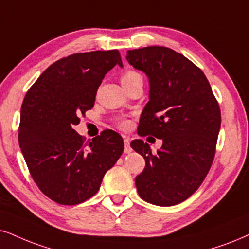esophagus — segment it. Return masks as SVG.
<instances>
[{
    "mask_svg": "<svg viewBox=\"0 0 249 249\" xmlns=\"http://www.w3.org/2000/svg\"><path fill=\"white\" fill-rule=\"evenodd\" d=\"M124 144H125V148H124V152L126 153V154H128V153H131V150H132V148H131V146H130V140L127 139V138H125L124 139Z\"/></svg>",
    "mask_w": 249,
    "mask_h": 249,
    "instance_id": "esophagus-1",
    "label": "esophagus"
}]
</instances>
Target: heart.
I'll return each mask as SVG.
<instances>
[{
    "label": "heart",
    "mask_w": 249,
    "mask_h": 249,
    "mask_svg": "<svg viewBox=\"0 0 249 249\" xmlns=\"http://www.w3.org/2000/svg\"><path fill=\"white\" fill-rule=\"evenodd\" d=\"M139 79H142L139 73H137V72H134V71H126L122 74L121 83L123 86H124V85H128V84L133 83V81L139 80ZM117 124L121 128H127L128 125H130V123H128L127 119H121V121H118Z\"/></svg>",
    "instance_id": "obj_1"
}]
</instances>
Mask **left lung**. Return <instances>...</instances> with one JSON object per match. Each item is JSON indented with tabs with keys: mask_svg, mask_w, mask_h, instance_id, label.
Segmentation results:
<instances>
[{
	"mask_svg": "<svg viewBox=\"0 0 249 249\" xmlns=\"http://www.w3.org/2000/svg\"><path fill=\"white\" fill-rule=\"evenodd\" d=\"M126 59L149 78V101L138 134L163 140L155 154L141 139L131 142L146 161L135 186L147 202L175 206L188 199L208 175L221 128V109L202 70L175 50L144 47L127 50Z\"/></svg>",
	"mask_w": 249,
	"mask_h": 249,
	"instance_id": "1",
	"label": "left lung"
}]
</instances>
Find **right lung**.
Returning a JSON list of instances; mask_svg holds the SVG:
<instances>
[{
  "instance_id": "obj_1",
  "label": "right lung",
  "mask_w": 249,
  "mask_h": 249,
  "mask_svg": "<svg viewBox=\"0 0 249 249\" xmlns=\"http://www.w3.org/2000/svg\"><path fill=\"white\" fill-rule=\"evenodd\" d=\"M116 64L123 67L116 49L72 54L47 68L25 95L18 141L34 182L56 203L74 206L95 195L124 150L117 132L85 142L73 128Z\"/></svg>"
}]
</instances>
